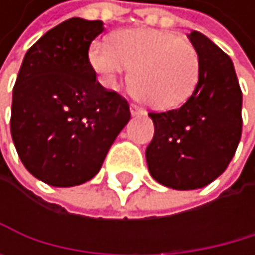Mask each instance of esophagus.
Listing matches in <instances>:
<instances>
[{"label":"esophagus","instance_id":"esophagus-1","mask_svg":"<svg viewBox=\"0 0 255 255\" xmlns=\"http://www.w3.org/2000/svg\"><path fill=\"white\" fill-rule=\"evenodd\" d=\"M130 112H131V115H133V116H139V115H143V110L140 109L139 105H134V104H131V105H130Z\"/></svg>","mask_w":255,"mask_h":255}]
</instances>
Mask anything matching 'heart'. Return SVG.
<instances>
[{
	"mask_svg": "<svg viewBox=\"0 0 255 255\" xmlns=\"http://www.w3.org/2000/svg\"><path fill=\"white\" fill-rule=\"evenodd\" d=\"M90 64L107 89L130 73L131 92L157 110L177 109L194 93L200 78L196 47L182 36L156 28H128L115 35L113 45L95 42Z\"/></svg>",
	"mask_w": 255,
	"mask_h": 255,
	"instance_id": "heart-1",
	"label": "heart"
}]
</instances>
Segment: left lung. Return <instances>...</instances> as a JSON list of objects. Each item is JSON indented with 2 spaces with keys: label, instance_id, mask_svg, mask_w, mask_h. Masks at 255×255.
Here are the masks:
<instances>
[{
  "label": "left lung",
  "instance_id": "1",
  "mask_svg": "<svg viewBox=\"0 0 255 255\" xmlns=\"http://www.w3.org/2000/svg\"><path fill=\"white\" fill-rule=\"evenodd\" d=\"M200 78L180 109L148 113L154 136L145 157L154 180L173 190H197L230 165L242 136V90L231 58L203 33L188 35Z\"/></svg>",
  "mask_w": 255,
  "mask_h": 255
}]
</instances>
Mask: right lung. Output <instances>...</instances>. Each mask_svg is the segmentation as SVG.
Returning <instances> with one entry per match:
<instances>
[{
	"instance_id": "add662e5",
	"label": "right lung",
	"mask_w": 255,
	"mask_h": 255,
	"mask_svg": "<svg viewBox=\"0 0 255 255\" xmlns=\"http://www.w3.org/2000/svg\"><path fill=\"white\" fill-rule=\"evenodd\" d=\"M102 21L70 18L27 50L13 87L10 133L27 171L52 187L95 177L130 121L121 95L96 81L89 59Z\"/></svg>"
}]
</instances>
